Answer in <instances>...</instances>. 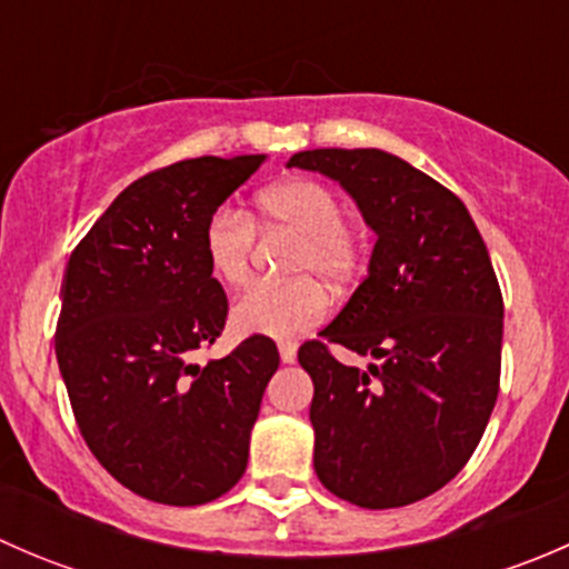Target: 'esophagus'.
Here are the masks:
<instances>
[{"mask_svg":"<svg viewBox=\"0 0 569 569\" xmlns=\"http://www.w3.org/2000/svg\"><path fill=\"white\" fill-rule=\"evenodd\" d=\"M278 349H280V360H283V363H295V360H297V343L283 341V343H278Z\"/></svg>","mask_w":569,"mask_h":569,"instance_id":"obj_1","label":"esophagus"}]
</instances>
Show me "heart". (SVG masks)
Returning <instances> with one entry per match:
<instances>
[{"label":"heart","mask_w":569,"mask_h":569,"mask_svg":"<svg viewBox=\"0 0 569 569\" xmlns=\"http://www.w3.org/2000/svg\"><path fill=\"white\" fill-rule=\"evenodd\" d=\"M252 222L263 231L283 228L297 233L289 258L291 280H258L233 302V327L267 338H295L327 317V291L352 283L363 269V233L343 220V203L327 183L313 178H286L261 189ZM242 211L217 209L203 226V256L209 272L228 289L250 278L256 228Z\"/></svg>","instance_id":"1"}]
</instances>
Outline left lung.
Segmentation results:
<instances>
[{
    "mask_svg": "<svg viewBox=\"0 0 569 569\" xmlns=\"http://www.w3.org/2000/svg\"><path fill=\"white\" fill-rule=\"evenodd\" d=\"M289 168L341 183L377 233L363 283L297 352L313 380V468L355 507H407L460 473L496 407L503 297L490 252L462 200L393 153L317 148ZM327 342L370 369L338 365Z\"/></svg>",
    "mask_w": 569,
    "mask_h": 569,
    "instance_id": "obj_1",
    "label": "left lung"
}]
</instances>
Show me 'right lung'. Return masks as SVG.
<instances>
[{
  "mask_svg": "<svg viewBox=\"0 0 569 569\" xmlns=\"http://www.w3.org/2000/svg\"><path fill=\"white\" fill-rule=\"evenodd\" d=\"M263 159H183L137 178L66 267L54 352L79 432L107 473L148 501L209 503L248 468L278 347L250 336L206 366L192 355L228 317L203 226Z\"/></svg>",
  "mask_w": 569,
  "mask_h": 569,
  "instance_id": "add662e5",
  "label": "right lung"
}]
</instances>
